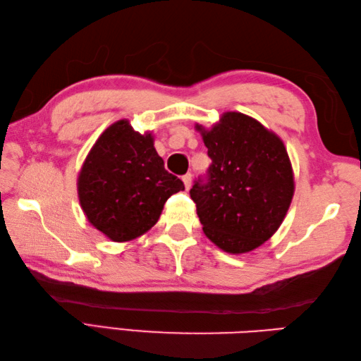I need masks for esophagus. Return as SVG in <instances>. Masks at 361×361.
Returning <instances> with one entry per match:
<instances>
[{
	"instance_id": "1",
	"label": "esophagus",
	"mask_w": 361,
	"mask_h": 361,
	"mask_svg": "<svg viewBox=\"0 0 361 361\" xmlns=\"http://www.w3.org/2000/svg\"><path fill=\"white\" fill-rule=\"evenodd\" d=\"M183 183H185V188L189 189L190 185H192V175H190V173L183 175Z\"/></svg>"
}]
</instances>
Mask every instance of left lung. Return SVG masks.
<instances>
[{"mask_svg": "<svg viewBox=\"0 0 361 361\" xmlns=\"http://www.w3.org/2000/svg\"><path fill=\"white\" fill-rule=\"evenodd\" d=\"M212 163L190 198L211 242L231 255L278 231L295 192L293 169L278 135L247 114L226 111L211 130L197 126Z\"/></svg>", "mask_w": 361, "mask_h": 361, "instance_id": "obj_1", "label": "left lung"}]
</instances>
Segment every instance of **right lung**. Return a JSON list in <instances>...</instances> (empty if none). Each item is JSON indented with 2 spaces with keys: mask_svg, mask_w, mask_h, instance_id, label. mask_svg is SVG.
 Listing matches in <instances>:
<instances>
[{
  "mask_svg": "<svg viewBox=\"0 0 361 361\" xmlns=\"http://www.w3.org/2000/svg\"><path fill=\"white\" fill-rule=\"evenodd\" d=\"M185 190L164 169L150 132L137 133L127 119L97 137L78 178L88 221L113 242H128L157 224L167 198Z\"/></svg>",
  "mask_w": 361,
  "mask_h": 361,
  "instance_id": "right-lung-1",
  "label": "right lung"
}]
</instances>
